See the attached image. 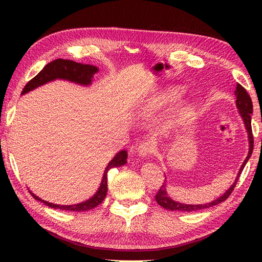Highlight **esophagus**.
I'll return each instance as SVG.
<instances>
[{
    "label": "esophagus",
    "instance_id": "1",
    "mask_svg": "<svg viewBox=\"0 0 262 262\" xmlns=\"http://www.w3.org/2000/svg\"><path fill=\"white\" fill-rule=\"evenodd\" d=\"M137 152L141 157H147L155 152V143L153 140H145L137 146Z\"/></svg>",
    "mask_w": 262,
    "mask_h": 262
}]
</instances>
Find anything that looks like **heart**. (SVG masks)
<instances>
[{"label": "heart", "mask_w": 262, "mask_h": 262, "mask_svg": "<svg viewBox=\"0 0 262 262\" xmlns=\"http://www.w3.org/2000/svg\"><path fill=\"white\" fill-rule=\"evenodd\" d=\"M177 97H178L177 93H171L170 96H169V99H174V98H177Z\"/></svg>", "instance_id": "obj_1"}]
</instances>
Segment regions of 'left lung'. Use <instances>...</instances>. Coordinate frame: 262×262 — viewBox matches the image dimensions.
Wrapping results in <instances>:
<instances>
[{"instance_id":"left-lung-1","label":"left lung","mask_w":262,"mask_h":262,"mask_svg":"<svg viewBox=\"0 0 262 262\" xmlns=\"http://www.w3.org/2000/svg\"><path fill=\"white\" fill-rule=\"evenodd\" d=\"M235 96H236V105H237L238 110H240V114L242 116L244 125H246L248 134H249L250 149H249V154H248L247 159L244 160L241 169H240V171H238V174L236 177L234 183H233L231 188L223 194V196L220 197L219 199L214 200V202L205 204V205H186V204L177 203V202H174V200H172L170 197H168V194H166V191H165V185H162V187L159 189V191L157 192V194H155V200H157V203L160 206H162L163 208L170 209V210H180V211H194V210H200V209H204V208H209V207H211V206H215L217 204H221L222 202H224V200H226L227 198L230 197V194L232 193V191L234 190V188L236 186V182L238 180V177H240V174L242 173L244 166H246L248 160L250 159V157H251L252 151H253V134H252V127H251V114H252V110H253L252 100H251V98H250L249 93L247 92L246 89H244L240 84V83H237V84H236Z\"/></svg>"}]
</instances>
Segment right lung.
I'll use <instances>...</instances> for the list:
<instances>
[{
    "mask_svg": "<svg viewBox=\"0 0 262 262\" xmlns=\"http://www.w3.org/2000/svg\"><path fill=\"white\" fill-rule=\"evenodd\" d=\"M97 72H98V68H96V66L93 65L75 63L73 60H70V59H62V58L55 59L53 62L48 63L35 77H32V79L27 83L24 88V90H22V94L29 92L39 85H42L49 81H53L56 79H64V80L79 83V84L88 85L90 84L93 74L97 73ZM126 159H127V152L125 149L116 154V157L110 161L108 166L105 168L99 190L92 198L86 200L84 203L76 204V205H55L40 199L39 197H37L36 194H33L31 191L30 193L36 200H40V202L47 205L48 207H52L55 209L73 210V211H84V210L92 209L94 207H97L99 204H101L102 200L105 198V194H107L108 171L111 168H117V166L124 165L127 162Z\"/></svg>",
    "mask_w": 262,
    "mask_h": 262,
    "instance_id": "1",
    "label": "right lung"
}]
</instances>
